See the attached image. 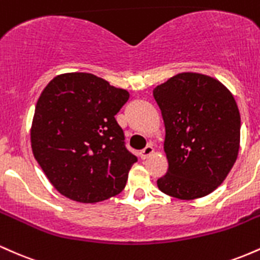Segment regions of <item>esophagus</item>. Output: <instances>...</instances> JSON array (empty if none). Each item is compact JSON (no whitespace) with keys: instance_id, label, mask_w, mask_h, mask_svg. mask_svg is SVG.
Here are the masks:
<instances>
[{"instance_id":"esophagus-1","label":"esophagus","mask_w":260,"mask_h":260,"mask_svg":"<svg viewBox=\"0 0 260 260\" xmlns=\"http://www.w3.org/2000/svg\"><path fill=\"white\" fill-rule=\"evenodd\" d=\"M153 151H154V148L151 147V145H147V147L143 149V150L139 151L140 159H143V160L147 159L148 156H150V155L153 154Z\"/></svg>"}]
</instances>
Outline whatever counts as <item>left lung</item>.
<instances>
[{
  "label": "left lung",
  "instance_id": "1",
  "mask_svg": "<svg viewBox=\"0 0 260 260\" xmlns=\"http://www.w3.org/2000/svg\"><path fill=\"white\" fill-rule=\"evenodd\" d=\"M165 123L168 172L157 180L165 194L190 201L216 189L240 149L241 117L219 80L180 73L153 90Z\"/></svg>",
  "mask_w": 260,
  "mask_h": 260
}]
</instances>
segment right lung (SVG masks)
Segmentation results:
<instances>
[{"label": "right lung", "instance_id": "right-lung-1", "mask_svg": "<svg viewBox=\"0 0 260 260\" xmlns=\"http://www.w3.org/2000/svg\"><path fill=\"white\" fill-rule=\"evenodd\" d=\"M129 92L90 73L55 77L39 98L31 126L35 159L61 194L98 203L122 192L137 156L115 115Z\"/></svg>", "mask_w": 260, "mask_h": 260}]
</instances>
